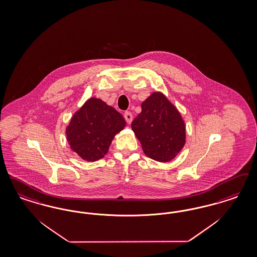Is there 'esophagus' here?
<instances>
[{"label":"esophagus","mask_w":257,"mask_h":257,"mask_svg":"<svg viewBox=\"0 0 257 257\" xmlns=\"http://www.w3.org/2000/svg\"><path fill=\"white\" fill-rule=\"evenodd\" d=\"M124 118L127 121V123L130 124L132 122V120H133V114L130 113V112H125V113H124Z\"/></svg>","instance_id":"esophagus-1"}]
</instances>
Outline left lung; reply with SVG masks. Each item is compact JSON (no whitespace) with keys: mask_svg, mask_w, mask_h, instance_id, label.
Masks as SVG:
<instances>
[{"mask_svg":"<svg viewBox=\"0 0 257 257\" xmlns=\"http://www.w3.org/2000/svg\"><path fill=\"white\" fill-rule=\"evenodd\" d=\"M131 127L144 154L157 162L172 161L185 146L183 116L163 92H152L142 103Z\"/></svg>","mask_w":257,"mask_h":257,"instance_id":"1","label":"left lung"}]
</instances>
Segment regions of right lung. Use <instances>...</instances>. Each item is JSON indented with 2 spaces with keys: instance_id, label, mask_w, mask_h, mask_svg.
I'll use <instances>...</instances> for the list:
<instances>
[{
  "instance_id": "right-lung-1",
  "label": "right lung",
  "mask_w": 257,
  "mask_h": 257,
  "mask_svg": "<svg viewBox=\"0 0 257 257\" xmlns=\"http://www.w3.org/2000/svg\"><path fill=\"white\" fill-rule=\"evenodd\" d=\"M126 121L122 114L99 98L91 97L71 118L66 128L70 148L87 162H95L108 153L116 134Z\"/></svg>"
}]
</instances>
